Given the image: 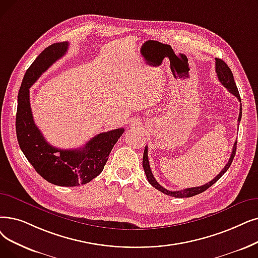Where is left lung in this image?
Masks as SVG:
<instances>
[{"mask_svg": "<svg viewBox=\"0 0 258 258\" xmlns=\"http://www.w3.org/2000/svg\"><path fill=\"white\" fill-rule=\"evenodd\" d=\"M216 62H215V69H216V74H217V77H218V80L221 82V84L225 86L227 89H229V92L234 95L235 97H236L239 102H240V108H239V116H238V124L239 122L241 120V100H240V96H239V93H238V89H237V86L236 84H235V81H234V77H233V74L230 70V67L226 64L225 61H222L221 59H217L215 58ZM236 144H237V141L234 143L233 145V150H232V154H231V157L230 159L228 161V163L226 164V166L223 167V169L220 171V173L213 179V180H211L210 182L201 185V186H195V187H187V188H184V189H180V191H169V189L164 188L163 186H161L158 182L156 181V179L151 171V167H150V162H149V157H148V147H145L144 149V153H143V159H142V165H143V169H144V172H145V175H147V178L149 182L155 187L158 189V191L169 195V196H172V197H176V198H184V197H192V196H195V195H198L200 193L205 192L206 189H208L210 186H212L213 184H214L218 179L225 174L228 169L230 167L234 157H235V154H236Z\"/></svg>", "mask_w": 258, "mask_h": 258, "instance_id": "8db88e82", "label": "left lung"}]
</instances>
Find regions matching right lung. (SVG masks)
<instances>
[{"mask_svg":"<svg viewBox=\"0 0 258 258\" xmlns=\"http://www.w3.org/2000/svg\"><path fill=\"white\" fill-rule=\"evenodd\" d=\"M67 49V42L51 44L26 71L18 94L16 131L20 149L38 174L55 185L77 186L93 180L103 171L108 155L124 128L100 133L78 150L57 149L43 137L33 121L29 88Z\"/></svg>","mask_w":258,"mask_h":258,"instance_id":"right-lung-1","label":"right lung"}]
</instances>
